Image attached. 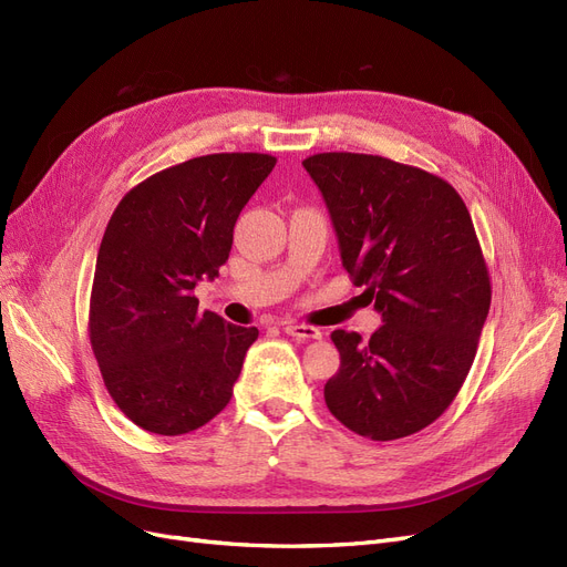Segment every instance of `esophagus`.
I'll return each mask as SVG.
<instances>
[{
    "label": "esophagus",
    "instance_id": "34e87169",
    "mask_svg": "<svg viewBox=\"0 0 567 567\" xmlns=\"http://www.w3.org/2000/svg\"><path fill=\"white\" fill-rule=\"evenodd\" d=\"M281 326H284V332H286V334L298 337V339H319V337H321V330H319V328L307 326V323L288 321V323H281Z\"/></svg>",
    "mask_w": 567,
    "mask_h": 567
}]
</instances>
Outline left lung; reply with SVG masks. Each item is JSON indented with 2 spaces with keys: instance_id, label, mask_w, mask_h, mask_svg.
Instances as JSON below:
<instances>
[{
  "instance_id": "8db88e82",
  "label": "left lung",
  "mask_w": 567,
  "mask_h": 567,
  "mask_svg": "<svg viewBox=\"0 0 567 567\" xmlns=\"http://www.w3.org/2000/svg\"><path fill=\"white\" fill-rule=\"evenodd\" d=\"M323 193L342 265L383 326L362 342L334 330L330 414L374 442L414 435L458 395L491 307V279L456 188L425 169L368 153L302 163Z\"/></svg>"
}]
</instances>
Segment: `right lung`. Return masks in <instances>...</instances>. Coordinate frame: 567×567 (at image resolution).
I'll return each instance as SVG.
<instances>
[{
	"mask_svg": "<svg viewBox=\"0 0 567 567\" xmlns=\"http://www.w3.org/2000/svg\"><path fill=\"white\" fill-rule=\"evenodd\" d=\"M267 153H212L167 167L118 202L104 230L87 334L118 410L186 435L233 398L258 328L199 311L195 286L228 260L239 212L275 169Z\"/></svg>",
	"mask_w": 567,
	"mask_h": 567,
	"instance_id": "obj_1",
	"label": "right lung"
}]
</instances>
